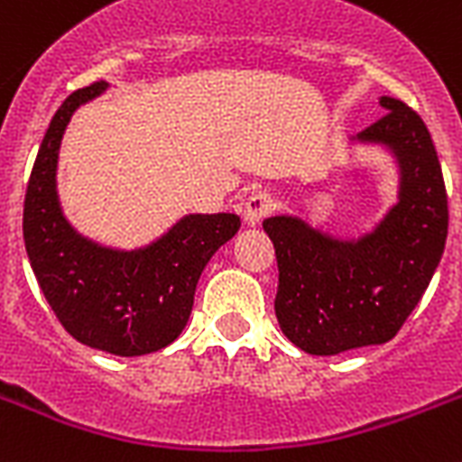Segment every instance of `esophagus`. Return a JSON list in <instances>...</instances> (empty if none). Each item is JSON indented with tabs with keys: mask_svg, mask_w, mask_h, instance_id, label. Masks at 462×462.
<instances>
[{
	"mask_svg": "<svg viewBox=\"0 0 462 462\" xmlns=\"http://www.w3.org/2000/svg\"><path fill=\"white\" fill-rule=\"evenodd\" d=\"M273 206H275V201H273L270 194H251V197L246 199V204H244V223L249 225V227H256V225L273 211Z\"/></svg>",
	"mask_w": 462,
	"mask_h": 462,
	"instance_id": "obj_1",
	"label": "esophagus"
}]
</instances>
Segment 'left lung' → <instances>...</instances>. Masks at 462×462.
I'll use <instances>...</instances> for the list:
<instances>
[{
  "instance_id": "left-lung-1",
  "label": "left lung",
  "mask_w": 462,
  "mask_h": 462,
  "mask_svg": "<svg viewBox=\"0 0 462 462\" xmlns=\"http://www.w3.org/2000/svg\"><path fill=\"white\" fill-rule=\"evenodd\" d=\"M380 121L351 144L380 146L399 171L396 204L361 237H337L280 213L263 220L275 246V316L313 356L393 339L432 280L448 235V199L430 130L413 108L382 97Z\"/></svg>"
}]
</instances>
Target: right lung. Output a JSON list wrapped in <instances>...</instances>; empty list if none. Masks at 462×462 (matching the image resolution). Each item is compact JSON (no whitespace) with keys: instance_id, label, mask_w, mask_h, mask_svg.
Listing matches in <instances>:
<instances>
[{"instance_id":"right-lung-1","label":"right lung","mask_w":462,"mask_h":462,"mask_svg":"<svg viewBox=\"0 0 462 462\" xmlns=\"http://www.w3.org/2000/svg\"><path fill=\"white\" fill-rule=\"evenodd\" d=\"M108 82L63 101L49 123L30 172L23 239L44 299L69 335L114 356H144L178 339L206 263L239 230L235 213H187L140 249H114L66 220L56 192L59 149L70 118Z\"/></svg>"}]
</instances>
